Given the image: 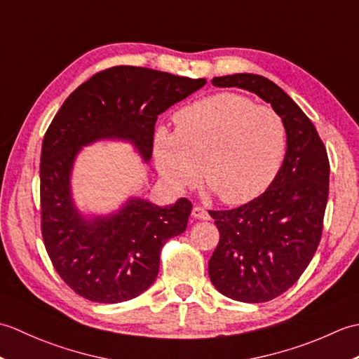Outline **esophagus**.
Returning a JSON list of instances; mask_svg holds the SVG:
<instances>
[{
	"label": "esophagus",
	"mask_w": 359,
	"mask_h": 359,
	"mask_svg": "<svg viewBox=\"0 0 359 359\" xmlns=\"http://www.w3.org/2000/svg\"><path fill=\"white\" fill-rule=\"evenodd\" d=\"M191 215H193V217H196V219H201V220H210L208 211L205 210L203 207H194V208H193V211H191Z\"/></svg>",
	"instance_id": "obj_1"
}]
</instances>
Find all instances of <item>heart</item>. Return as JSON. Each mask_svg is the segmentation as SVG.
I'll return each instance as SVG.
<instances>
[{
	"mask_svg": "<svg viewBox=\"0 0 359 359\" xmlns=\"http://www.w3.org/2000/svg\"><path fill=\"white\" fill-rule=\"evenodd\" d=\"M174 125L175 131L156 129L152 154L160 177L175 193L194 188L203 171L224 203H247L271 185L284 162V120L245 95L201 98L175 112Z\"/></svg>",
	"mask_w": 359,
	"mask_h": 359,
	"instance_id": "1",
	"label": "heart"
}]
</instances>
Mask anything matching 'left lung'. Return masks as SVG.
Wrapping results in <instances>:
<instances>
[{
  "instance_id": "1",
  "label": "left lung",
  "mask_w": 359,
  "mask_h": 359,
  "mask_svg": "<svg viewBox=\"0 0 359 359\" xmlns=\"http://www.w3.org/2000/svg\"><path fill=\"white\" fill-rule=\"evenodd\" d=\"M211 83L261 97L287 128L284 162L269 189L239 208L210 211L220 234L208 262L212 285L234 301L266 302L301 278L319 245L329 199V157L310 118L269 79L234 74Z\"/></svg>"
}]
</instances>
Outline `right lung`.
Listing matches in <instances>:
<instances>
[{"label": "right lung", "mask_w": 359, "mask_h": 359, "mask_svg": "<svg viewBox=\"0 0 359 359\" xmlns=\"http://www.w3.org/2000/svg\"><path fill=\"white\" fill-rule=\"evenodd\" d=\"M205 83L148 67H109L75 89L53 117L41 148V234L53 269L85 299L117 304L148 290L162 247L187 230L193 205L185 197L166 207L129 197L112 215L85 216L72 199L75 158L83 147L108 139L129 142L149 162L157 117Z\"/></svg>", "instance_id": "right-lung-1"}]
</instances>
